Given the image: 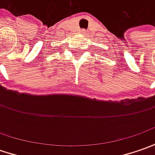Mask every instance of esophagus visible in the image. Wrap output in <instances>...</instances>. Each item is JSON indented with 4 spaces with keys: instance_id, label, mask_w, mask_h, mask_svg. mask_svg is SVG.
Listing matches in <instances>:
<instances>
[{
    "instance_id": "1",
    "label": "esophagus",
    "mask_w": 155,
    "mask_h": 155,
    "mask_svg": "<svg viewBox=\"0 0 155 155\" xmlns=\"http://www.w3.org/2000/svg\"><path fill=\"white\" fill-rule=\"evenodd\" d=\"M80 32H81V33H83V34H84V33H86V31H85L84 29H83V30H81Z\"/></svg>"
}]
</instances>
